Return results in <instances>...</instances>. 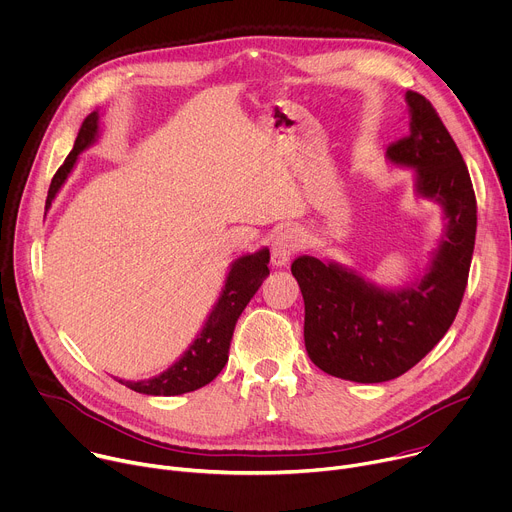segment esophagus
<instances>
[{"label":"esophagus","instance_id":"obj_1","mask_svg":"<svg viewBox=\"0 0 512 512\" xmlns=\"http://www.w3.org/2000/svg\"><path fill=\"white\" fill-rule=\"evenodd\" d=\"M300 242H302V238H300V234L296 230L290 228V230L280 232L272 240V246H270V262H272V266H276V268L286 266L290 262L292 254L300 248Z\"/></svg>","mask_w":512,"mask_h":512}]
</instances>
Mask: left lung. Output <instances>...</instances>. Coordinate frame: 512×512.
<instances>
[{
	"label": "left lung",
	"instance_id": "left-lung-1",
	"mask_svg": "<svg viewBox=\"0 0 512 512\" xmlns=\"http://www.w3.org/2000/svg\"><path fill=\"white\" fill-rule=\"evenodd\" d=\"M410 133L385 159L414 169V191L442 210L444 230L414 282L381 286L335 260L298 256L290 270L304 298V347L329 375L381 383L420 363L456 319L476 238L468 167L426 96L407 90Z\"/></svg>",
	"mask_w": 512,
	"mask_h": 512
}]
</instances>
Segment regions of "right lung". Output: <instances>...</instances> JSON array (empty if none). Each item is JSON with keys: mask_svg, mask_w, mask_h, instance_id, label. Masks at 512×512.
I'll list each match as a JSON object with an SVG mask.
<instances>
[{"mask_svg": "<svg viewBox=\"0 0 512 512\" xmlns=\"http://www.w3.org/2000/svg\"><path fill=\"white\" fill-rule=\"evenodd\" d=\"M100 137V111H92L78 131V137L74 141V147L70 155L64 159L60 169L56 171L48 197H46V210L52 208V201L56 199L58 191L66 183L68 175L74 171L80 153H84L88 147L96 143ZM270 252L268 248H260L254 254H242L230 264V270L226 274L222 292L212 306L210 315L203 321L201 331L191 341V345L181 353V357L161 371L159 375H153L149 379H137V381H125L119 379V383L127 385L129 389L145 395H181L187 391H195L203 385H208L228 363V351L230 341L234 335V327L242 311L250 298L256 294L264 278L270 274L268 270Z\"/></svg>", "mask_w": 512, "mask_h": 512, "instance_id": "add662e5", "label": "right lung"}]
</instances>
